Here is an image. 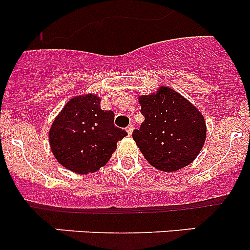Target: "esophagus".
<instances>
[{
	"label": "esophagus",
	"instance_id": "34e87169",
	"mask_svg": "<svg viewBox=\"0 0 250 250\" xmlns=\"http://www.w3.org/2000/svg\"><path fill=\"white\" fill-rule=\"evenodd\" d=\"M125 129H127V133H128V135H130L133 133V129H134V125H128L127 128H125Z\"/></svg>",
	"mask_w": 250,
	"mask_h": 250
}]
</instances>
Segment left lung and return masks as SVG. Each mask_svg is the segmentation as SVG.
<instances>
[{"mask_svg": "<svg viewBox=\"0 0 250 250\" xmlns=\"http://www.w3.org/2000/svg\"><path fill=\"white\" fill-rule=\"evenodd\" d=\"M145 121L133 130V139L151 166L162 172H175L193 162L206 141L202 113L169 87L140 95Z\"/></svg>", "mask_w": 250, "mask_h": 250, "instance_id": "1", "label": "left lung"}]
</instances>
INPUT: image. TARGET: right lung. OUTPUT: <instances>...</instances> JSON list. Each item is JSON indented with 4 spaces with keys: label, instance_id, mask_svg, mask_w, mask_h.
I'll list each match as a JSON object with an SVG mask.
<instances>
[{
    "label": "right lung",
    "instance_id": "right-lung-1",
    "mask_svg": "<svg viewBox=\"0 0 250 250\" xmlns=\"http://www.w3.org/2000/svg\"><path fill=\"white\" fill-rule=\"evenodd\" d=\"M115 113L102 110L98 95L72 98L55 117L49 145L58 162L78 174L94 173L106 165L127 132L113 125Z\"/></svg>",
    "mask_w": 250,
    "mask_h": 250
}]
</instances>
